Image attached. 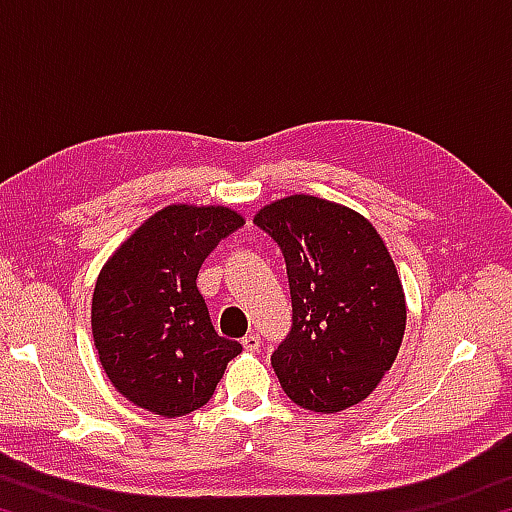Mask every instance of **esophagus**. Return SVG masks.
Returning <instances> with one entry per match:
<instances>
[{
  "instance_id": "34e87169",
  "label": "esophagus",
  "mask_w": 512,
  "mask_h": 512,
  "mask_svg": "<svg viewBox=\"0 0 512 512\" xmlns=\"http://www.w3.org/2000/svg\"><path fill=\"white\" fill-rule=\"evenodd\" d=\"M241 345H244V350H248V352H257L259 348H262V339H259L257 334H246L244 336V341H241Z\"/></svg>"
}]
</instances>
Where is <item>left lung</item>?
Wrapping results in <instances>:
<instances>
[{
    "label": "left lung",
    "instance_id": "obj_1",
    "mask_svg": "<svg viewBox=\"0 0 512 512\" xmlns=\"http://www.w3.org/2000/svg\"><path fill=\"white\" fill-rule=\"evenodd\" d=\"M255 225L287 264L293 323L271 354L284 393L316 413L366 400L391 370L406 327L384 241L361 214L305 194L266 205Z\"/></svg>",
    "mask_w": 512,
    "mask_h": 512
}]
</instances>
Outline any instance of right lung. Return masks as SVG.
Masks as SVG:
<instances>
[{"label":"right lung","instance_id":"1","mask_svg":"<svg viewBox=\"0 0 512 512\" xmlns=\"http://www.w3.org/2000/svg\"><path fill=\"white\" fill-rule=\"evenodd\" d=\"M241 225L228 207L169 205L101 268L92 296L94 348L126 400L164 418L210 402L241 345L216 334L196 277Z\"/></svg>","mask_w":512,"mask_h":512}]
</instances>
